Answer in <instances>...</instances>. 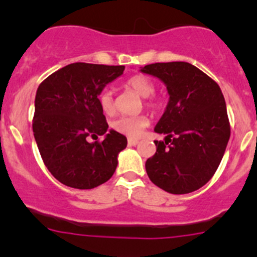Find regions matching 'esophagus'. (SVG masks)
Listing matches in <instances>:
<instances>
[{"label": "esophagus", "mask_w": 257, "mask_h": 257, "mask_svg": "<svg viewBox=\"0 0 257 257\" xmlns=\"http://www.w3.org/2000/svg\"><path fill=\"white\" fill-rule=\"evenodd\" d=\"M138 143H139L138 139H134V138H129L128 139V144L129 145H137Z\"/></svg>", "instance_id": "34e87169"}]
</instances>
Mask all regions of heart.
Here are the masks:
<instances>
[{
    "label": "heart",
    "instance_id": "b5f03b06",
    "mask_svg": "<svg viewBox=\"0 0 257 257\" xmlns=\"http://www.w3.org/2000/svg\"><path fill=\"white\" fill-rule=\"evenodd\" d=\"M126 89L132 90L133 93L138 94L139 97L144 98V104L150 109H158L159 108V100L154 97L155 92V84L149 77L144 76V74H133L129 77L124 83ZM98 102H99V107L102 112L107 115H113L115 113V103H114V97L112 90L103 89L98 95ZM149 120H148L147 115L144 114H139V115L133 116H119L115 120L112 121V128L118 133L124 134V136L137 137L142 136L144 129L147 128Z\"/></svg>",
    "mask_w": 257,
    "mask_h": 257
}]
</instances>
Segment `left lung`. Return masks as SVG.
I'll return each instance as SVG.
<instances>
[{"label": "left lung", "instance_id": "obj_1", "mask_svg": "<svg viewBox=\"0 0 257 257\" xmlns=\"http://www.w3.org/2000/svg\"><path fill=\"white\" fill-rule=\"evenodd\" d=\"M143 73L167 84L169 103L154 131L157 152L145 163L150 180L170 194H188L205 185L224 157L230 121L219 84L188 62L144 66Z\"/></svg>", "mask_w": 257, "mask_h": 257}]
</instances>
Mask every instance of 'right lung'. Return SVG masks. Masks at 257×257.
<instances>
[{"instance_id": "obj_1", "label": "right lung", "mask_w": 257, "mask_h": 257, "mask_svg": "<svg viewBox=\"0 0 257 257\" xmlns=\"http://www.w3.org/2000/svg\"><path fill=\"white\" fill-rule=\"evenodd\" d=\"M124 66L77 62L58 69L38 87L32 120L43 163L58 181L74 189H93L112 178L126 138L108 129L98 95L123 74Z\"/></svg>"}]
</instances>
